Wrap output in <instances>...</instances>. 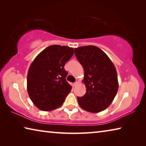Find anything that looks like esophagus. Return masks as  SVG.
<instances>
[{"mask_svg": "<svg viewBox=\"0 0 146 146\" xmlns=\"http://www.w3.org/2000/svg\"><path fill=\"white\" fill-rule=\"evenodd\" d=\"M78 84V81H76V82H75V83L73 84V87H75V86L77 85Z\"/></svg>", "mask_w": 146, "mask_h": 146, "instance_id": "esophagus-1", "label": "esophagus"}]
</instances>
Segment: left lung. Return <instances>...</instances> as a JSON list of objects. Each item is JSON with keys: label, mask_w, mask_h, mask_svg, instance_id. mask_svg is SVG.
<instances>
[{"label": "left lung", "mask_w": 146, "mask_h": 146, "mask_svg": "<svg viewBox=\"0 0 146 146\" xmlns=\"http://www.w3.org/2000/svg\"><path fill=\"white\" fill-rule=\"evenodd\" d=\"M75 55L84 71L86 93L78 97L79 106L87 111L99 113L113 102L118 89L117 73L108 56L95 46L75 49Z\"/></svg>", "instance_id": "8db88e82"}]
</instances>
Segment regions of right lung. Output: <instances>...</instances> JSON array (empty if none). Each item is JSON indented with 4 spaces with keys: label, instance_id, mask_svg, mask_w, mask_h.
Here are the masks:
<instances>
[{
    "label": "right lung",
    "instance_id": "add662e5",
    "mask_svg": "<svg viewBox=\"0 0 146 146\" xmlns=\"http://www.w3.org/2000/svg\"><path fill=\"white\" fill-rule=\"evenodd\" d=\"M74 53L73 48L52 45L38 54L29 66L27 90L39 110L49 111L62 106L71 86L66 80V63Z\"/></svg>",
    "mask_w": 146,
    "mask_h": 146
}]
</instances>
